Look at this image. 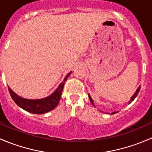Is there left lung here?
<instances>
[{"label": "left lung", "mask_w": 152, "mask_h": 152, "mask_svg": "<svg viewBox=\"0 0 152 152\" xmlns=\"http://www.w3.org/2000/svg\"><path fill=\"white\" fill-rule=\"evenodd\" d=\"M140 87H139L137 89V90H136L135 93H134V94L132 96L131 100L129 101V103L130 104L132 102V101H134V99H135L136 97H137V94H138V93H139V91H140ZM88 96H89V99H90V102H91V103H92V104L94 106V103H93V99H92V98L90 97V96L89 94H88ZM94 107H95V106H94ZM115 113H117V112H113V113H112L111 114H115Z\"/></svg>", "instance_id": "left-lung-1"}]
</instances>
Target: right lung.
I'll list each match as a JSON object with an SVG mask.
<instances>
[{
  "label": "right lung",
  "mask_w": 152,
  "mask_h": 152,
  "mask_svg": "<svg viewBox=\"0 0 152 152\" xmlns=\"http://www.w3.org/2000/svg\"><path fill=\"white\" fill-rule=\"evenodd\" d=\"M70 73H71V72H70L65 76L63 82L59 85V87L50 96L44 98V99H36V100L23 99V98L18 96L15 93H14L10 87H9V91H10V93L14 102L26 111L31 113H34V114L46 113L48 112L53 110L58 105L59 100H60L62 90H63L65 82L67 80V77L70 76Z\"/></svg>",
  "instance_id": "add662e5"
}]
</instances>
